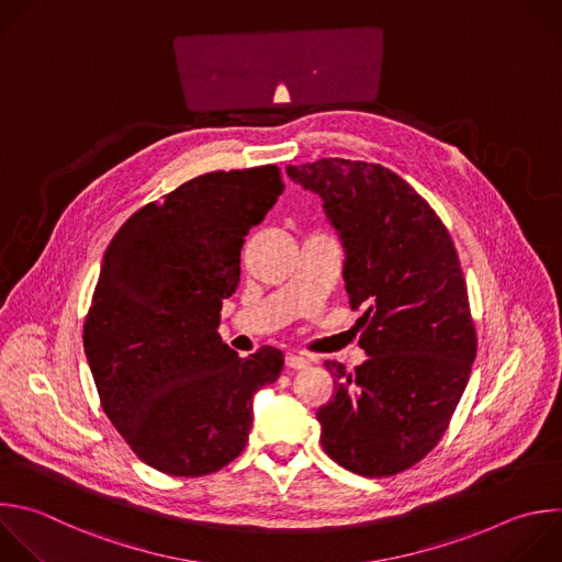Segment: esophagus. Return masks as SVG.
I'll list each match as a JSON object with an SVG mask.
<instances>
[{
	"instance_id": "esophagus-1",
	"label": "esophagus",
	"mask_w": 562,
	"mask_h": 562,
	"mask_svg": "<svg viewBox=\"0 0 562 562\" xmlns=\"http://www.w3.org/2000/svg\"><path fill=\"white\" fill-rule=\"evenodd\" d=\"M284 361H286V366H289V368H293V370H302V368H306V366H308V359H306V357H302V355H295V352H289Z\"/></svg>"
}]
</instances>
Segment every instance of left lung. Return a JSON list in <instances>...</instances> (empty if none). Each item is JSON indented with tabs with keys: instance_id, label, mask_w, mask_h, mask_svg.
Wrapping results in <instances>:
<instances>
[{
	"instance_id": "1",
	"label": "left lung",
	"mask_w": 562,
	"mask_h": 562,
	"mask_svg": "<svg viewBox=\"0 0 562 562\" xmlns=\"http://www.w3.org/2000/svg\"><path fill=\"white\" fill-rule=\"evenodd\" d=\"M286 173L322 196L339 232L344 282L368 359L324 366L333 400L317 411L322 448L361 476H393L443 437L468 386L476 330L454 243L437 212L389 167L319 158Z\"/></svg>"
}]
</instances>
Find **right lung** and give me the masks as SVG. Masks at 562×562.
Instances as JSON below:
<instances>
[{"label": "right lung", "mask_w": 562, "mask_h": 562, "mask_svg": "<svg viewBox=\"0 0 562 562\" xmlns=\"http://www.w3.org/2000/svg\"><path fill=\"white\" fill-rule=\"evenodd\" d=\"M284 190L278 165L210 171L132 214L105 249L83 348L103 413L169 476H205L247 446L251 397L282 350L238 357L218 335L240 251Z\"/></svg>", "instance_id": "obj_1"}]
</instances>
